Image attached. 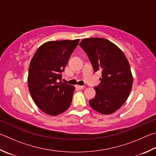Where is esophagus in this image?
<instances>
[{
    "label": "esophagus",
    "mask_w": 156,
    "mask_h": 156,
    "mask_svg": "<svg viewBox=\"0 0 156 156\" xmlns=\"http://www.w3.org/2000/svg\"><path fill=\"white\" fill-rule=\"evenodd\" d=\"M76 88H78V89H80V90H81V89H83L84 87L83 86H80V85H76Z\"/></svg>",
    "instance_id": "1"
}]
</instances>
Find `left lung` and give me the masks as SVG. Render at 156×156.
Returning a JSON list of instances; mask_svg holds the SVG:
<instances>
[{
  "label": "left lung",
  "instance_id": "left-lung-1",
  "mask_svg": "<svg viewBox=\"0 0 156 156\" xmlns=\"http://www.w3.org/2000/svg\"><path fill=\"white\" fill-rule=\"evenodd\" d=\"M80 45L88 55L94 71L102 70L96 96L89 101L101 114H111L123 105L129 97L133 76L129 62L121 49L102 37L86 38Z\"/></svg>",
  "mask_w": 156,
  "mask_h": 156
}]
</instances>
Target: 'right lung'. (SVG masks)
Listing matches in <instances>:
<instances>
[{
	"instance_id": "1",
	"label": "right lung",
	"mask_w": 156,
	"mask_h": 156,
	"mask_svg": "<svg viewBox=\"0 0 156 156\" xmlns=\"http://www.w3.org/2000/svg\"><path fill=\"white\" fill-rule=\"evenodd\" d=\"M80 39L46 42L37 48L30 62V94L35 105L50 116L64 112L72 102L75 86L59 81Z\"/></svg>"
}]
</instances>
